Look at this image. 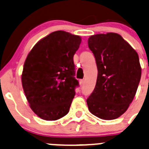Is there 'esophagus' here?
Here are the masks:
<instances>
[{"label": "esophagus", "instance_id": "obj_1", "mask_svg": "<svg viewBox=\"0 0 149 149\" xmlns=\"http://www.w3.org/2000/svg\"><path fill=\"white\" fill-rule=\"evenodd\" d=\"M84 84V80H79V84H80V86H83Z\"/></svg>", "mask_w": 149, "mask_h": 149}]
</instances>
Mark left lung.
I'll return each mask as SVG.
<instances>
[{
    "mask_svg": "<svg viewBox=\"0 0 149 149\" xmlns=\"http://www.w3.org/2000/svg\"><path fill=\"white\" fill-rule=\"evenodd\" d=\"M89 48L94 54L97 78L86 100L90 113L112 120L122 116L133 100L141 77L137 52L118 33L91 36Z\"/></svg>",
    "mask_w": 149,
    "mask_h": 149,
    "instance_id": "8db88e82",
    "label": "left lung"
}]
</instances>
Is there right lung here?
Instances as JSON below:
<instances>
[{"label": "right lung", "instance_id": "1", "mask_svg": "<svg viewBox=\"0 0 149 149\" xmlns=\"http://www.w3.org/2000/svg\"><path fill=\"white\" fill-rule=\"evenodd\" d=\"M81 38L57 30L36 43L27 54L22 84L30 108L44 120L55 121L69 112L79 82L73 55Z\"/></svg>", "mask_w": 149, "mask_h": 149}]
</instances>
